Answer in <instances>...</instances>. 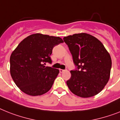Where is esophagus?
Masks as SVG:
<instances>
[{"label": "esophagus", "mask_w": 120, "mask_h": 120, "mask_svg": "<svg viewBox=\"0 0 120 120\" xmlns=\"http://www.w3.org/2000/svg\"><path fill=\"white\" fill-rule=\"evenodd\" d=\"M64 70H63V69H59V72H61V73H62L63 72H64Z\"/></svg>", "instance_id": "obj_1"}]
</instances>
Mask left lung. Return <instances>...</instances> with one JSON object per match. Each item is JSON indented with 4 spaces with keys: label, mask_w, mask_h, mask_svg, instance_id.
Returning <instances> with one entry per match:
<instances>
[{
    "label": "left lung",
    "mask_w": 120,
    "mask_h": 120,
    "mask_svg": "<svg viewBox=\"0 0 120 120\" xmlns=\"http://www.w3.org/2000/svg\"><path fill=\"white\" fill-rule=\"evenodd\" d=\"M77 69L66 82L69 90L81 98L98 94L109 82L112 67L110 54L101 41L86 33L64 37Z\"/></svg>",
    "instance_id": "8db88e82"
}]
</instances>
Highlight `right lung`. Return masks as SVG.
<instances>
[{"label":"right lung","mask_w":120,"mask_h":120,"mask_svg":"<svg viewBox=\"0 0 120 120\" xmlns=\"http://www.w3.org/2000/svg\"><path fill=\"white\" fill-rule=\"evenodd\" d=\"M63 42L59 37L34 34L22 40L13 51L10 59L11 76L23 93L35 96L51 89L59 71L45 65L51 63L53 47Z\"/></svg>","instance_id":"1"}]
</instances>
